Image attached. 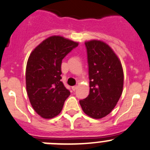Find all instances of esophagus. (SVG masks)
Masks as SVG:
<instances>
[{
	"mask_svg": "<svg viewBox=\"0 0 150 150\" xmlns=\"http://www.w3.org/2000/svg\"><path fill=\"white\" fill-rule=\"evenodd\" d=\"M71 89H72L74 91H75L76 89H77V87H76V86H73V87H71Z\"/></svg>",
	"mask_w": 150,
	"mask_h": 150,
	"instance_id": "1",
	"label": "esophagus"
}]
</instances>
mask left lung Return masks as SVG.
Masks as SVG:
<instances>
[{
	"label": "left lung",
	"instance_id": "8db88e82",
	"mask_svg": "<svg viewBox=\"0 0 150 150\" xmlns=\"http://www.w3.org/2000/svg\"><path fill=\"white\" fill-rule=\"evenodd\" d=\"M87 49L89 95L79 101L82 110L93 119H102L115 108L122 93V64L110 47L100 40L85 42Z\"/></svg>",
	"mask_w": 150,
	"mask_h": 150
}]
</instances>
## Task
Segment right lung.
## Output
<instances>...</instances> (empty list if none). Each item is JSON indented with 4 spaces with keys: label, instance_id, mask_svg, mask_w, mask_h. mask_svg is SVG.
Returning <instances> with one entry per match:
<instances>
[{
    "label": "right lung",
    "instance_id": "add662e5",
    "mask_svg": "<svg viewBox=\"0 0 150 150\" xmlns=\"http://www.w3.org/2000/svg\"><path fill=\"white\" fill-rule=\"evenodd\" d=\"M78 42L60 36L42 41L28 57L25 71L26 91L31 105L44 119L61 112L70 91L61 82L62 60Z\"/></svg>",
    "mask_w": 150,
    "mask_h": 150
}]
</instances>
